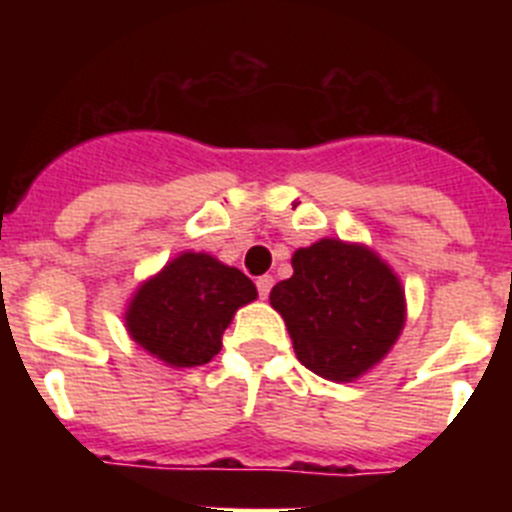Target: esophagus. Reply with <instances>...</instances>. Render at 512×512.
Wrapping results in <instances>:
<instances>
[{"instance_id": "obj_1", "label": "esophagus", "mask_w": 512, "mask_h": 512, "mask_svg": "<svg viewBox=\"0 0 512 512\" xmlns=\"http://www.w3.org/2000/svg\"><path fill=\"white\" fill-rule=\"evenodd\" d=\"M271 287H274V277H271V274H264V277L256 279V289H259V297H264V300L269 297Z\"/></svg>"}]
</instances>
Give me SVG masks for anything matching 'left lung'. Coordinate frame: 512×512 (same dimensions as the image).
Here are the masks:
<instances>
[{"instance_id":"left-lung-1","label":"left lung","mask_w":512,"mask_h":512,"mask_svg":"<svg viewBox=\"0 0 512 512\" xmlns=\"http://www.w3.org/2000/svg\"><path fill=\"white\" fill-rule=\"evenodd\" d=\"M292 269L269 300L287 323L300 364L351 382L384 359L405 323V295L377 253L323 238L300 248Z\"/></svg>"}]
</instances>
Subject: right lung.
<instances>
[{
  "mask_svg": "<svg viewBox=\"0 0 512 512\" xmlns=\"http://www.w3.org/2000/svg\"><path fill=\"white\" fill-rule=\"evenodd\" d=\"M256 300L243 271L207 253H182L135 292L125 323L148 354L169 366H202L223 346L235 310Z\"/></svg>",
  "mask_w": 512,
  "mask_h": 512,
  "instance_id": "add662e5",
  "label": "right lung"
}]
</instances>
